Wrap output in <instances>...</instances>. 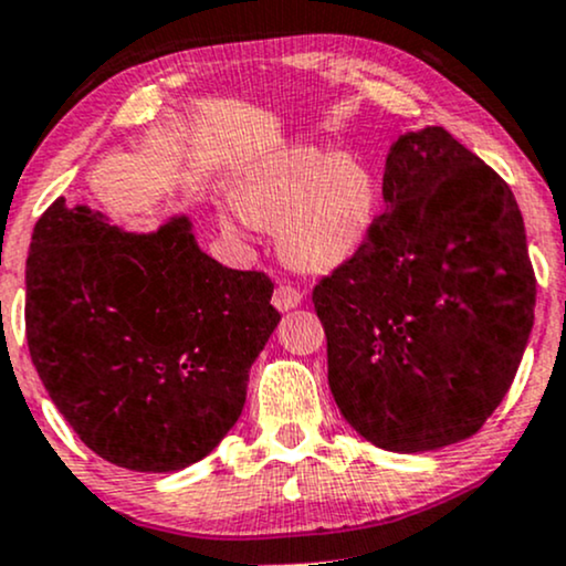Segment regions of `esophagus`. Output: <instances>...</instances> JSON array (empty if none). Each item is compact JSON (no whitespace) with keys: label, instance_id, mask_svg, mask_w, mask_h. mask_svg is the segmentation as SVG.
I'll use <instances>...</instances> for the list:
<instances>
[{"label":"esophagus","instance_id":"1","mask_svg":"<svg viewBox=\"0 0 566 566\" xmlns=\"http://www.w3.org/2000/svg\"><path fill=\"white\" fill-rule=\"evenodd\" d=\"M301 303H303L301 290L290 287V284H279L274 292V305L279 311H292V308H297Z\"/></svg>","mask_w":566,"mask_h":566}]
</instances>
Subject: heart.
<instances>
[{
    "instance_id": "heart-1",
    "label": "heart",
    "mask_w": 566,
    "mask_h": 566,
    "mask_svg": "<svg viewBox=\"0 0 566 566\" xmlns=\"http://www.w3.org/2000/svg\"><path fill=\"white\" fill-rule=\"evenodd\" d=\"M380 180L356 154L282 146L247 167L233 201L220 207L223 231L276 229L282 258L305 274L354 261L380 216Z\"/></svg>"
}]
</instances>
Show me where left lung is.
Instances as JSON below:
<instances>
[{"label": "left lung", "instance_id": "left-lung-1", "mask_svg": "<svg viewBox=\"0 0 566 566\" xmlns=\"http://www.w3.org/2000/svg\"><path fill=\"white\" fill-rule=\"evenodd\" d=\"M382 201L359 255L314 290L329 391L369 444L441 450L516 378L535 322L527 233L509 184L444 127L391 143Z\"/></svg>", "mask_w": 566, "mask_h": 566}]
</instances>
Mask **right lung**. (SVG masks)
I'll return each mask as SVG.
<instances>
[{"instance_id": "1", "label": "right lung", "mask_w": 566, "mask_h": 566, "mask_svg": "<svg viewBox=\"0 0 566 566\" xmlns=\"http://www.w3.org/2000/svg\"><path fill=\"white\" fill-rule=\"evenodd\" d=\"M261 271L207 255L188 216L112 226L55 199L31 233L25 340L57 412L108 463L170 473L239 420L250 367L282 316Z\"/></svg>"}]
</instances>
